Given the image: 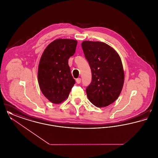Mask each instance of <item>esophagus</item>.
<instances>
[{
  "instance_id": "esophagus-1",
  "label": "esophagus",
  "mask_w": 158,
  "mask_h": 158,
  "mask_svg": "<svg viewBox=\"0 0 158 158\" xmlns=\"http://www.w3.org/2000/svg\"><path fill=\"white\" fill-rule=\"evenodd\" d=\"M76 81L77 83L79 84L81 82V78H77V79H76Z\"/></svg>"
}]
</instances>
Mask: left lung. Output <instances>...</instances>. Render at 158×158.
<instances>
[{
	"label": "left lung",
	"instance_id": "8db88e82",
	"mask_svg": "<svg viewBox=\"0 0 158 158\" xmlns=\"http://www.w3.org/2000/svg\"><path fill=\"white\" fill-rule=\"evenodd\" d=\"M83 53L92 72V82L86 92L90 102L105 107L119 97L124 82V73L120 57L106 43L84 41Z\"/></svg>",
	"mask_w": 158,
	"mask_h": 158
}]
</instances>
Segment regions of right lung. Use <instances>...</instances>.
Here are the masks:
<instances>
[{
  "label": "right lung",
  "instance_id": "add662e5",
  "mask_svg": "<svg viewBox=\"0 0 158 158\" xmlns=\"http://www.w3.org/2000/svg\"><path fill=\"white\" fill-rule=\"evenodd\" d=\"M77 41L55 40L47 45L40 58L38 81L43 94L51 102L59 104L68 98L75 81L68 64L75 53Z\"/></svg>",
  "mask_w": 158,
  "mask_h": 158
}]
</instances>
